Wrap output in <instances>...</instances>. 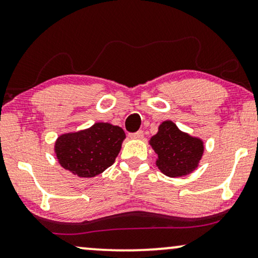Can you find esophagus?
I'll return each mask as SVG.
<instances>
[{
    "instance_id": "esophagus-1",
    "label": "esophagus",
    "mask_w": 258,
    "mask_h": 258,
    "mask_svg": "<svg viewBox=\"0 0 258 258\" xmlns=\"http://www.w3.org/2000/svg\"><path fill=\"white\" fill-rule=\"evenodd\" d=\"M129 137H130V139L140 140V139H142V137H143V132H142V130H139V132H136V133H132V134H129Z\"/></svg>"
}]
</instances>
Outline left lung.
Returning <instances> with one entry per match:
<instances>
[{"label": "left lung", "instance_id": "left-lung-1", "mask_svg": "<svg viewBox=\"0 0 258 258\" xmlns=\"http://www.w3.org/2000/svg\"><path fill=\"white\" fill-rule=\"evenodd\" d=\"M150 146L158 154L156 166L170 178L187 175L198 166L203 156V141L180 132L173 122L166 121L150 139Z\"/></svg>", "mask_w": 258, "mask_h": 258}]
</instances>
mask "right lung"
Segmentation results:
<instances>
[{
  "label": "right lung",
  "mask_w": 258,
  "mask_h": 258,
  "mask_svg": "<svg viewBox=\"0 0 258 258\" xmlns=\"http://www.w3.org/2000/svg\"><path fill=\"white\" fill-rule=\"evenodd\" d=\"M124 139L119 126L95 123L86 130L59 136L55 154L65 169L80 178H92L115 162Z\"/></svg>",
  "instance_id": "add662e5"
}]
</instances>
